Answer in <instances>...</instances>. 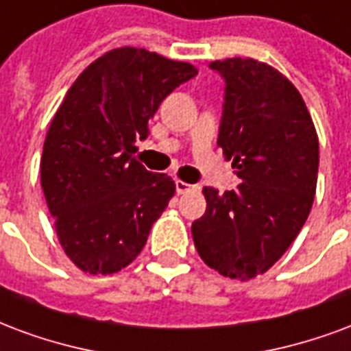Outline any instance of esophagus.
Wrapping results in <instances>:
<instances>
[{
    "label": "esophagus",
    "instance_id": "34e87169",
    "mask_svg": "<svg viewBox=\"0 0 351 351\" xmlns=\"http://www.w3.org/2000/svg\"><path fill=\"white\" fill-rule=\"evenodd\" d=\"M176 186V193L178 195H184V193H191V191H197V186H193V184H188V182H182V180H176L175 182Z\"/></svg>",
    "mask_w": 351,
    "mask_h": 351
}]
</instances>
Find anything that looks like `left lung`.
Listing matches in <instances>:
<instances>
[{"instance_id": "8db88e82", "label": "left lung", "mask_w": 351, "mask_h": 351, "mask_svg": "<svg viewBox=\"0 0 351 351\" xmlns=\"http://www.w3.org/2000/svg\"><path fill=\"white\" fill-rule=\"evenodd\" d=\"M225 82L217 147L240 184L202 188L206 212L191 225L210 268L247 281L268 271L300 234L318 178V136L303 98L281 72L255 59L210 63Z\"/></svg>"}]
</instances>
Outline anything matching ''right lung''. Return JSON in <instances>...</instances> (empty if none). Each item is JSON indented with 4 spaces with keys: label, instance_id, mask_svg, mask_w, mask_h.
Returning a JSON list of instances; mask_svg holds the SVG:
<instances>
[{
    "label": "right lung",
    "instance_id": "add662e5",
    "mask_svg": "<svg viewBox=\"0 0 351 351\" xmlns=\"http://www.w3.org/2000/svg\"><path fill=\"white\" fill-rule=\"evenodd\" d=\"M197 69L143 48H119L72 83L44 141L40 186L64 253L77 268L110 275L147 243L175 195V180L132 156L149 119Z\"/></svg>",
    "mask_w": 351,
    "mask_h": 351
}]
</instances>
